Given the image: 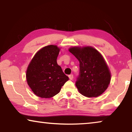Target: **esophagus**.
I'll list each match as a JSON object with an SVG mask.
<instances>
[{
	"instance_id": "esophagus-1",
	"label": "esophagus",
	"mask_w": 132,
	"mask_h": 132,
	"mask_svg": "<svg viewBox=\"0 0 132 132\" xmlns=\"http://www.w3.org/2000/svg\"><path fill=\"white\" fill-rule=\"evenodd\" d=\"M69 79H70V80H72L73 78V75H72V74H70V75H69Z\"/></svg>"
}]
</instances>
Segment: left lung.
<instances>
[{"mask_svg":"<svg viewBox=\"0 0 132 132\" xmlns=\"http://www.w3.org/2000/svg\"><path fill=\"white\" fill-rule=\"evenodd\" d=\"M79 62V73L75 85L87 97L101 95L108 87L111 73L102 55L94 48L72 47L69 50Z\"/></svg>","mask_w":132,"mask_h":132,"instance_id":"1","label":"left lung"}]
</instances>
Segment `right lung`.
I'll use <instances>...</instances> for the list:
<instances>
[{
    "mask_svg": "<svg viewBox=\"0 0 132 132\" xmlns=\"http://www.w3.org/2000/svg\"><path fill=\"white\" fill-rule=\"evenodd\" d=\"M60 49L48 45L37 52L27 68V84L37 96L50 98L58 94L69 78L57 64Z\"/></svg>",
    "mask_w": 132,
    "mask_h": 132,
    "instance_id": "add662e5",
    "label": "right lung"
}]
</instances>
